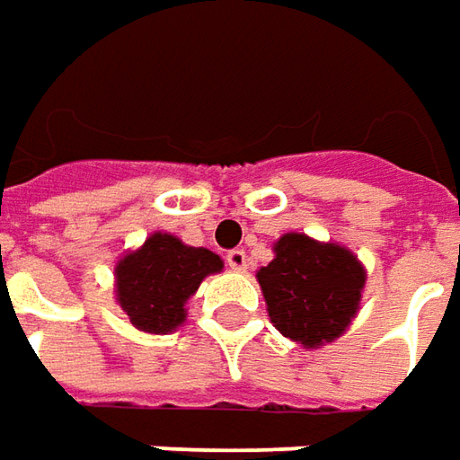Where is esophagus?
<instances>
[{"instance_id": "obj_1", "label": "esophagus", "mask_w": 460, "mask_h": 460, "mask_svg": "<svg viewBox=\"0 0 460 460\" xmlns=\"http://www.w3.org/2000/svg\"><path fill=\"white\" fill-rule=\"evenodd\" d=\"M225 261H227V265L237 272H243L245 268H248V255H245V250H240V248L230 250V252L225 255Z\"/></svg>"}]
</instances>
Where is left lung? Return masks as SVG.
I'll return each mask as SVG.
<instances>
[{
	"label": "left lung",
	"instance_id": "obj_1",
	"mask_svg": "<svg viewBox=\"0 0 460 460\" xmlns=\"http://www.w3.org/2000/svg\"><path fill=\"white\" fill-rule=\"evenodd\" d=\"M275 258L258 270L270 323L303 348L341 338L360 308L366 268L335 243L285 233Z\"/></svg>",
	"mask_w": 460,
	"mask_h": 460
}]
</instances>
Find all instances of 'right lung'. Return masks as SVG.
Masks as SVG:
<instances>
[{
	"label": "right lung",
	"instance_id": "right-lung-1",
	"mask_svg": "<svg viewBox=\"0 0 460 460\" xmlns=\"http://www.w3.org/2000/svg\"><path fill=\"white\" fill-rule=\"evenodd\" d=\"M220 270V255L208 248H190L170 233H152L142 248L117 261V303L137 331L164 335L185 323L190 296Z\"/></svg>",
	"mask_w": 460,
	"mask_h": 460
}]
</instances>
